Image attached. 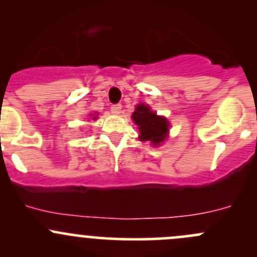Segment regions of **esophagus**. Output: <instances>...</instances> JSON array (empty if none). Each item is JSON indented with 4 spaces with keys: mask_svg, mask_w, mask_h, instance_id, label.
Here are the masks:
<instances>
[{
    "mask_svg": "<svg viewBox=\"0 0 257 257\" xmlns=\"http://www.w3.org/2000/svg\"><path fill=\"white\" fill-rule=\"evenodd\" d=\"M110 110H112L113 114L118 115V114L120 113V110H121V104H114V105H112Z\"/></svg>",
    "mask_w": 257,
    "mask_h": 257,
    "instance_id": "esophagus-1",
    "label": "esophagus"
}]
</instances>
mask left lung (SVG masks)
Returning <instances> with one entry per match:
<instances>
[{
  "label": "left lung",
  "mask_w": 257,
  "mask_h": 257,
  "mask_svg": "<svg viewBox=\"0 0 257 257\" xmlns=\"http://www.w3.org/2000/svg\"><path fill=\"white\" fill-rule=\"evenodd\" d=\"M132 118L138 125L139 141L150 142L152 145L158 147L167 139L170 126L169 121L165 116H160L153 112L149 105L143 103L137 105Z\"/></svg>",
  "instance_id": "1"
}]
</instances>
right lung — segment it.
<instances>
[{
    "instance_id": "add662e5",
    "label": "right lung",
    "mask_w": 257,
    "mask_h": 257,
    "mask_svg": "<svg viewBox=\"0 0 257 257\" xmlns=\"http://www.w3.org/2000/svg\"><path fill=\"white\" fill-rule=\"evenodd\" d=\"M92 115H93V114H92ZM94 119H97V116H93V120H94Z\"/></svg>"
}]
</instances>
